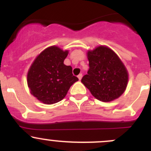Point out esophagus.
<instances>
[{
    "label": "esophagus",
    "instance_id": "obj_1",
    "mask_svg": "<svg viewBox=\"0 0 151 151\" xmlns=\"http://www.w3.org/2000/svg\"><path fill=\"white\" fill-rule=\"evenodd\" d=\"M77 77H78V79H79V80H81L82 77H83V74H79L78 76H77Z\"/></svg>",
    "mask_w": 151,
    "mask_h": 151
}]
</instances>
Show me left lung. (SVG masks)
I'll use <instances>...</instances> for the list:
<instances>
[{
  "label": "left lung",
  "instance_id": "obj_1",
  "mask_svg": "<svg viewBox=\"0 0 151 151\" xmlns=\"http://www.w3.org/2000/svg\"><path fill=\"white\" fill-rule=\"evenodd\" d=\"M89 69L81 82L98 100L104 102L121 96L128 83V71L109 47L99 46L88 52Z\"/></svg>",
  "mask_w": 151,
  "mask_h": 151
}]
</instances>
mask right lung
Returning a JSON list of instances; mask_svg holds the SVG:
<instances>
[{
  "instance_id": "obj_1",
  "label": "right lung",
  "mask_w": 151,
  "mask_h": 151,
  "mask_svg": "<svg viewBox=\"0 0 151 151\" xmlns=\"http://www.w3.org/2000/svg\"><path fill=\"white\" fill-rule=\"evenodd\" d=\"M68 52L56 46L45 49L36 57L27 76L32 95L44 104L61 101L70 87L79 79L73 75L71 66L63 63Z\"/></svg>"
}]
</instances>
